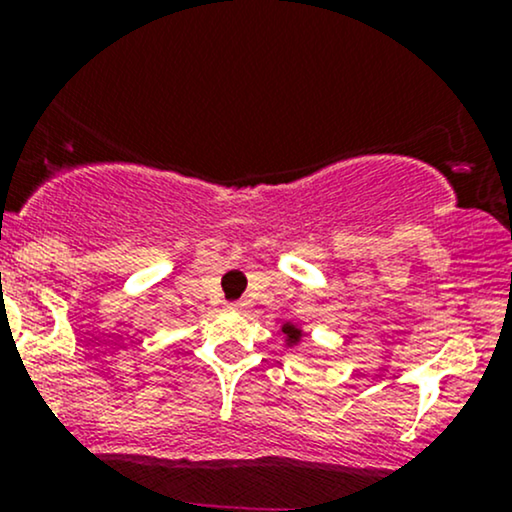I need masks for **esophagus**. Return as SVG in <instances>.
<instances>
[{
    "label": "esophagus",
    "instance_id": "1",
    "mask_svg": "<svg viewBox=\"0 0 512 512\" xmlns=\"http://www.w3.org/2000/svg\"><path fill=\"white\" fill-rule=\"evenodd\" d=\"M228 308H231V310H236V313H240V310H243L245 308V303H231V305H228Z\"/></svg>",
    "mask_w": 512,
    "mask_h": 512
}]
</instances>
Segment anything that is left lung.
I'll return each instance as SVG.
<instances>
[{"mask_svg":"<svg viewBox=\"0 0 512 512\" xmlns=\"http://www.w3.org/2000/svg\"><path fill=\"white\" fill-rule=\"evenodd\" d=\"M281 334H284L286 346H298L305 337V332L298 325H293V322H284V325H281Z\"/></svg>","mask_w":512,"mask_h":512,"instance_id":"8db88e82","label":"left lung"}]
</instances>
